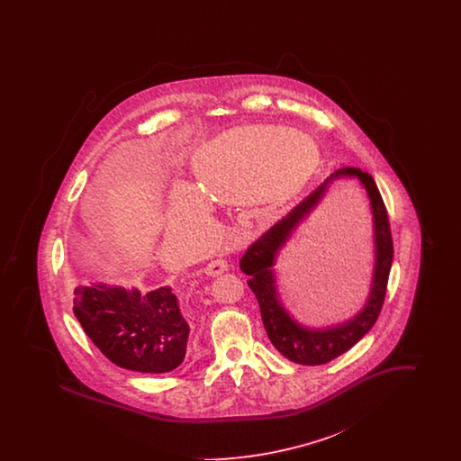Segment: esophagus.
I'll return each instance as SVG.
<instances>
[{
    "label": "esophagus",
    "mask_w": 461,
    "mask_h": 461,
    "mask_svg": "<svg viewBox=\"0 0 461 461\" xmlns=\"http://www.w3.org/2000/svg\"><path fill=\"white\" fill-rule=\"evenodd\" d=\"M228 269V261L226 259H214L205 266V273L209 276H218L221 273H224Z\"/></svg>",
    "instance_id": "esophagus-1"
}]
</instances>
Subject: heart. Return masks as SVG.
Wrapping results in <instances>:
<instances>
[{
  "instance_id": "obj_1",
  "label": "heart",
  "mask_w": 461,
  "mask_h": 461,
  "mask_svg": "<svg viewBox=\"0 0 461 461\" xmlns=\"http://www.w3.org/2000/svg\"><path fill=\"white\" fill-rule=\"evenodd\" d=\"M304 134L278 128H240L209 141L194 160L198 186L205 197L237 203L261 198L284 205L297 197L312 171ZM209 224L205 200L181 186L176 194L175 228Z\"/></svg>"
}]
</instances>
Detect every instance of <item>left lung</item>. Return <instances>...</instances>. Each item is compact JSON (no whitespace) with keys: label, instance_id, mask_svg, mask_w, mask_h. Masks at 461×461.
<instances>
[{"label":"left lung","instance_id":"obj_1","mask_svg":"<svg viewBox=\"0 0 461 461\" xmlns=\"http://www.w3.org/2000/svg\"><path fill=\"white\" fill-rule=\"evenodd\" d=\"M337 176H357L371 197L375 228L373 292L367 306L351 322L333 330H306L294 322L281 306L274 285L272 266L291 231L321 199L329 181ZM393 258L394 247L389 214L375 179L370 173L361 171L359 167L346 166L331 173L325 183H321L312 194L297 203L285 218L275 222L258 240L252 241L241 256L240 269L250 276L247 284L259 303L264 329L275 349L297 365L316 366L325 365L349 351L356 342H359L372 330L385 301Z\"/></svg>","mask_w":461,"mask_h":461}]
</instances>
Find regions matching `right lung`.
<instances>
[{
  "label": "right lung",
  "mask_w": 461,
  "mask_h": 461,
  "mask_svg": "<svg viewBox=\"0 0 461 461\" xmlns=\"http://www.w3.org/2000/svg\"><path fill=\"white\" fill-rule=\"evenodd\" d=\"M74 314L91 342L121 368L166 373L185 359L190 327L169 286L149 294L105 284L76 286Z\"/></svg>",
  "instance_id": "1"
}]
</instances>
